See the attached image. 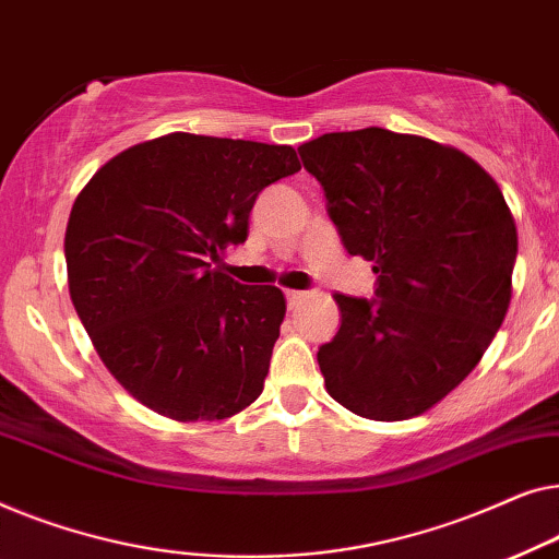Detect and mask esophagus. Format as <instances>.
I'll return each mask as SVG.
<instances>
[{"label": "esophagus", "mask_w": 559, "mask_h": 559, "mask_svg": "<svg viewBox=\"0 0 559 559\" xmlns=\"http://www.w3.org/2000/svg\"><path fill=\"white\" fill-rule=\"evenodd\" d=\"M304 298H306L304 290H286V301H288V306H296V304H301Z\"/></svg>", "instance_id": "1"}]
</instances>
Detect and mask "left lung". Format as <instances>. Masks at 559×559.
<instances>
[{
    "instance_id": "left-lung-1",
    "label": "left lung",
    "mask_w": 559,
    "mask_h": 559,
    "mask_svg": "<svg viewBox=\"0 0 559 559\" xmlns=\"http://www.w3.org/2000/svg\"><path fill=\"white\" fill-rule=\"evenodd\" d=\"M298 154L347 253L377 273V298L334 294L342 326L317 355L329 395L369 420L430 411L478 365L512 301L504 194L459 148L377 126Z\"/></svg>"
}]
</instances>
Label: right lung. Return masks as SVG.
I'll list each match as a JSON object with an SVG mask.
<instances>
[{"label":"right lung","instance_id":"1","mask_svg":"<svg viewBox=\"0 0 559 559\" xmlns=\"http://www.w3.org/2000/svg\"><path fill=\"white\" fill-rule=\"evenodd\" d=\"M298 169L290 146L175 131L116 154L75 198L70 298L108 372L148 411L225 420L263 392L286 298L215 263L246 242L258 194Z\"/></svg>","mask_w":559,"mask_h":559}]
</instances>
